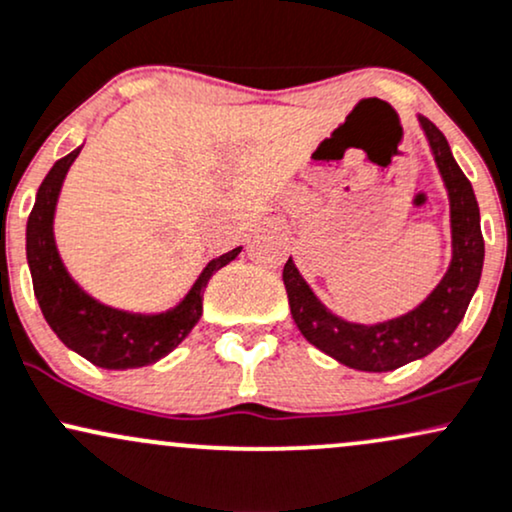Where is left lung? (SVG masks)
Wrapping results in <instances>:
<instances>
[{"instance_id": "obj_1", "label": "left lung", "mask_w": 512, "mask_h": 512, "mask_svg": "<svg viewBox=\"0 0 512 512\" xmlns=\"http://www.w3.org/2000/svg\"><path fill=\"white\" fill-rule=\"evenodd\" d=\"M450 196L453 261L438 287L410 314L376 326H359L333 316L306 285L292 258L282 268L292 318L311 345L359 371H393L443 345L465 316L484 266V237L470 179L455 162L446 136L419 117Z\"/></svg>"}]
</instances>
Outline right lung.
Returning <instances> with one entry per match:
<instances>
[{
  "label": "right lung",
  "instance_id": "right-lung-1",
  "mask_svg": "<svg viewBox=\"0 0 512 512\" xmlns=\"http://www.w3.org/2000/svg\"><path fill=\"white\" fill-rule=\"evenodd\" d=\"M81 148L71 150L42 179L35 206L28 215L26 227V254L33 290L42 316L69 350L86 357L90 364L102 369H136L148 366L170 354L182 342L203 314V290L215 270L234 261L242 246L227 251L208 263L198 275L196 285L186 294L184 302L172 311L158 316L126 314L110 309L88 297L74 280L69 278L57 254L52 234L54 206L59 189L69 172L71 162Z\"/></svg>",
  "mask_w": 512,
  "mask_h": 512
}]
</instances>
